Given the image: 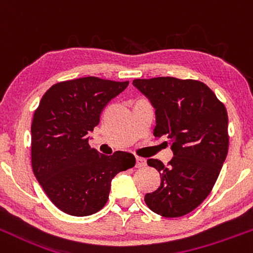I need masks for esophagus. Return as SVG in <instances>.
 <instances>
[{
  "label": "esophagus",
  "mask_w": 253,
  "mask_h": 253,
  "mask_svg": "<svg viewBox=\"0 0 253 253\" xmlns=\"http://www.w3.org/2000/svg\"><path fill=\"white\" fill-rule=\"evenodd\" d=\"M135 166L137 167V169H141V167L146 166V160L142 159V157H136V165Z\"/></svg>",
  "instance_id": "34e87169"
}]
</instances>
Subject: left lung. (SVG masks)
Returning a JSON list of instances; mask_svg holds the SVG:
<instances>
[{
	"label": "left lung",
	"mask_w": 253,
	"mask_h": 253,
	"mask_svg": "<svg viewBox=\"0 0 253 253\" xmlns=\"http://www.w3.org/2000/svg\"><path fill=\"white\" fill-rule=\"evenodd\" d=\"M132 84L155 108V136L167 135L173 157L165 166L147 160L161 184L145 203L164 217H179L201 206L219 177L229 150L227 112L206 84L176 77L137 79Z\"/></svg>",
	"instance_id": "1"
}]
</instances>
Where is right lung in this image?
I'll return each instance as SVG.
<instances>
[{"mask_svg":"<svg viewBox=\"0 0 253 253\" xmlns=\"http://www.w3.org/2000/svg\"><path fill=\"white\" fill-rule=\"evenodd\" d=\"M88 76L55 84L47 89L32 122V167L55 207L74 216L99 211L117 173L135 166L130 152L99 154L88 144L109 101L126 88Z\"/></svg>","mask_w":253,"mask_h":253,"instance_id":"1","label":"right lung"}]
</instances>
